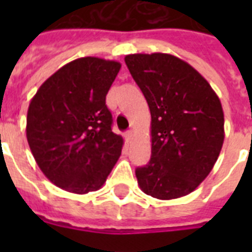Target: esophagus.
<instances>
[{
	"instance_id": "obj_1",
	"label": "esophagus",
	"mask_w": 252,
	"mask_h": 252,
	"mask_svg": "<svg viewBox=\"0 0 252 252\" xmlns=\"http://www.w3.org/2000/svg\"><path fill=\"white\" fill-rule=\"evenodd\" d=\"M132 137H133V132H132V130H128V132L126 133V141H130Z\"/></svg>"
}]
</instances>
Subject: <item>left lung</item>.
I'll return each mask as SVG.
<instances>
[{
  "label": "left lung",
  "mask_w": 252,
  "mask_h": 252,
  "mask_svg": "<svg viewBox=\"0 0 252 252\" xmlns=\"http://www.w3.org/2000/svg\"><path fill=\"white\" fill-rule=\"evenodd\" d=\"M126 64L149 104L152 157L136 168L142 192L159 200L195 191L222 148L223 111L209 82L168 53H134Z\"/></svg>",
  "instance_id": "1"
}]
</instances>
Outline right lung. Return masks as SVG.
Returning <instances> with one entry per match:
<instances>
[{
  "label": "right lung",
  "mask_w": 252,
  "mask_h": 252,
  "mask_svg": "<svg viewBox=\"0 0 252 252\" xmlns=\"http://www.w3.org/2000/svg\"><path fill=\"white\" fill-rule=\"evenodd\" d=\"M122 64L81 57L53 73L33 95L26 136L37 166L65 191H96L118 162L124 140L111 129L106 95Z\"/></svg>",
  "instance_id": "obj_1"
}]
</instances>
